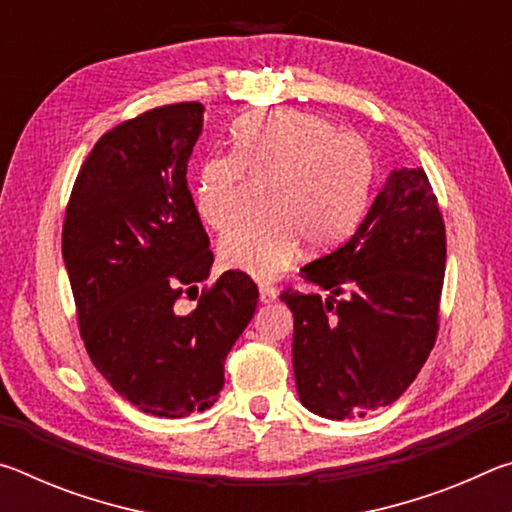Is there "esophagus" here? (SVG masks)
<instances>
[{"label": "esophagus", "mask_w": 512, "mask_h": 512, "mask_svg": "<svg viewBox=\"0 0 512 512\" xmlns=\"http://www.w3.org/2000/svg\"><path fill=\"white\" fill-rule=\"evenodd\" d=\"M275 300H277V291L273 287L262 284V287H259V302H262V305H273Z\"/></svg>", "instance_id": "obj_1"}]
</instances>
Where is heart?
I'll return each instance as SVG.
<instances>
[{"label": "heart", "mask_w": 512, "mask_h": 512, "mask_svg": "<svg viewBox=\"0 0 512 512\" xmlns=\"http://www.w3.org/2000/svg\"><path fill=\"white\" fill-rule=\"evenodd\" d=\"M372 153L361 137L336 131L332 121L300 110L241 117L230 135V155L198 164L194 207L214 230L244 216L246 180L268 185V219L228 232L219 259L228 271L273 280L298 255L300 241L325 250L357 228L372 185Z\"/></svg>", "instance_id": "heart-1"}]
</instances>
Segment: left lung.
Here are the masks:
<instances>
[{
  "label": "left lung",
  "instance_id": "left-lung-1",
  "mask_svg": "<svg viewBox=\"0 0 512 512\" xmlns=\"http://www.w3.org/2000/svg\"><path fill=\"white\" fill-rule=\"evenodd\" d=\"M445 223L422 169H393L341 248L300 268L318 293H282L293 314V375L305 409L363 418L393 404L436 341Z\"/></svg>",
  "mask_w": 512,
  "mask_h": 512
}]
</instances>
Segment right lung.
Instances as JSON below:
<instances>
[{
  "label": "right lung",
  "mask_w": 512,
  "mask_h": 512,
  "mask_svg": "<svg viewBox=\"0 0 512 512\" xmlns=\"http://www.w3.org/2000/svg\"><path fill=\"white\" fill-rule=\"evenodd\" d=\"M203 103H173L94 144L69 198L63 259L90 359L144 413L210 409L223 361L257 307L250 277L225 271L196 309L176 300L210 277L214 255L187 189Z\"/></svg>",
  "instance_id": "add662e5"
}]
</instances>
